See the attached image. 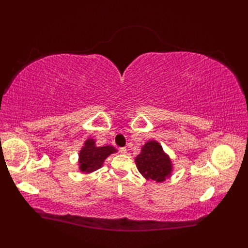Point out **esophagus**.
Returning <instances> with one entry per match:
<instances>
[{
	"instance_id": "1",
	"label": "esophagus",
	"mask_w": 248,
	"mask_h": 248,
	"mask_svg": "<svg viewBox=\"0 0 248 248\" xmlns=\"http://www.w3.org/2000/svg\"><path fill=\"white\" fill-rule=\"evenodd\" d=\"M119 152L121 154H126L127 153V149L126 148H120L119 149Z\"/></svg>"
}]
</instances>
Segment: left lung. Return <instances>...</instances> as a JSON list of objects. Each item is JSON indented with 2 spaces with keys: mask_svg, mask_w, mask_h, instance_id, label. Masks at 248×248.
I'll list each match as a JSON object with an SVG mask.
<instances>
[{
  "mask_svg": "<svg viewBox=\"0 0 248 248\" xmlns=\"http://www.w3.org/2000/svg\"><path fill=\"white\" fill-rule=\"evenodd\" d=\"M134 161L142 177L157 183L166 181L174 170L170 157L155 140H150L142 145L140 153L134 158Z\"/></svg>",
  "mask_w": 248,
  "mask_h": 248,
  "instance_id": "obj_1",
  "label": "left lung"
}]
</instances>
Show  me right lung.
<instances>
[{"mask_svg": "<svg viewBox=\"0 0 248 248\" xmlns=\"http://www.w3.org/2000/svg\"><path fill=\"white\" fill-rule=\"evenodd\" d=\"M118 150L112 146H96V140L89 138L85 140L84 146L81 147L78 153V170L84 174L99 170L110 154H114Z\"/></svg>", "mask_w": 248, "mask_h": 248, "instance_id": "obj_1", "label": "right lung"}]
</instances>
